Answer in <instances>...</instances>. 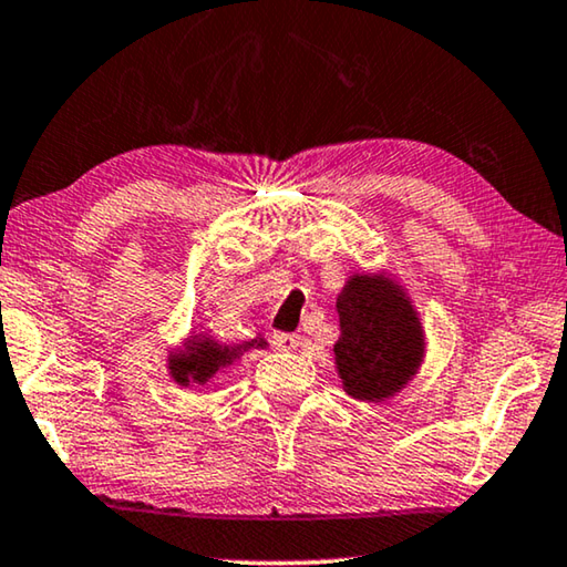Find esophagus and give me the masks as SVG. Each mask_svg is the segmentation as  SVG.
<instances>
[{
  "instance_id": "34e87169",
  "label": "esophagus",
  "mask_w": 567,
  "mask_h": 567,
  "mask_svg": "<svg viewBox=\"0 0 567 567\" xmlns=\"http://www.w3.org/2000/svg\"><path fill=\"white\" fill-rule=\"evenodd\" d=\"M272 341H275L277 349H282V351H295V349H298V346L302 343V338H300L298 333H275V336H272Z\"/></svg>"
}]
</instances>
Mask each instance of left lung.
Returning <instances> with one entry per match:
<instances>
[{
	"instance_id": "8db88e82",
	"label": "left lung",
	"mask_w": 567,
	"mask_h": 567,
	"mask_svg": "<svg viewBox=\"0 0 567 567\" xmlns=\"http://www.w3.org/2000/svg\"><path fill=\"white\" fill-rule=\"evenodd\" d=\"M341 338L336 369L353 400L382 402L415 377L425 338L400 285L382 275H351L338 295Z\"/></svg>"
}]
</instances>
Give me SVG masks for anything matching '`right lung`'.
Here are the masks:
<instances>
[{"instance_id": "right-lung-1", "label": "right lung", "mask_w": 567, "mask_h": 567, "mask_svg": "<svg viewBox=\"0 0 567 567\" xmlns=\"http://www.w3.org/2000/svg\"><path fill=\"white\" fill-rule=\"evenodd\" d=\"M255 346L259 349V346H267V341L265 338H255V341H247L241 346H221L216 343L214 338L193 336L183 351L171 353V359H167L171 364H167V369H171V377L181 386L206 384L218 369L229 367L241 351L255 349Z\"/></svg>"}]
</instances>
